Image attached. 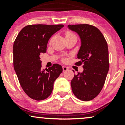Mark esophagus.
I'll return each instance as SVG.
<instances>
[{
    "label": "esophagus",
    "mask_w": 125,
    "mask_h": 125,
    "mask_svg": "<svg viewBox=\"0 0 125 125\" xmlns=\"http://www.w3.org/2000/svg\"><path fill=\"white\" fill-rule=\"evenodd\" d=\"M62 68H63V72H66L68 70V67L66 66H63Z\"/></svg>",
    "instance_id": "1"
}]
</instances>
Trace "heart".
<instances>
[{
	"label": "heart",
	"instance_id": "heart-1",
	"mask_svg": "<svg viewBox=\"0 0 125 125\" xmlns=\"http://www.w3.org/2000/svg\"><path fill=\"white\" fill-rule=\"evenodd\" d=\"M65 35H66V38H70V37L75 36L72 32H71V31H67V32H66Z\"/></svg>",
	"mask_w": 125,
	"mask_h": 125
}]
</instances>
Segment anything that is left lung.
I'll list each match as a JSON object with an SVG mask.
<instances>
[{
    "instance_id": "1",
    "label": "left lung",
    "mask_w": 125,
    "mask_h": 125,
    "mask_svg": "<svg viewBox=\"0 0 125 125\" xmlns=\"http://www.w3.org/2000/svg\"><path fill=\"white\" fill-rule=\"evenodd\" d=\"M68 28L76 32L81 39L77 58L80 61L75 64H83V71L74 74L71 81L72 89L77 99L89 101L99 94L105 82L109 68L107 42L94 26L69 25Z\"/></svg>"
}]
</instances>
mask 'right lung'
<instances>
[{"label": "right lung", "mask_w": 125, "mask_h": 125, "mask_svg": "<svg viewBox=\"0 0 125 125\" xmlns=\"http://www.w3.org/2000/svg\"><path fill=\"white\" fill-rule=\"evenodd\" d=\"M63 25H30L24 27L13 44V66L21 88L32 99L42 100L51 95L54 81L62 67L53 64L48 70L42 68L40 54L46 52L50 38Z\"/></svg>", "instance_id": "right-lung-1"}]
</instances>
